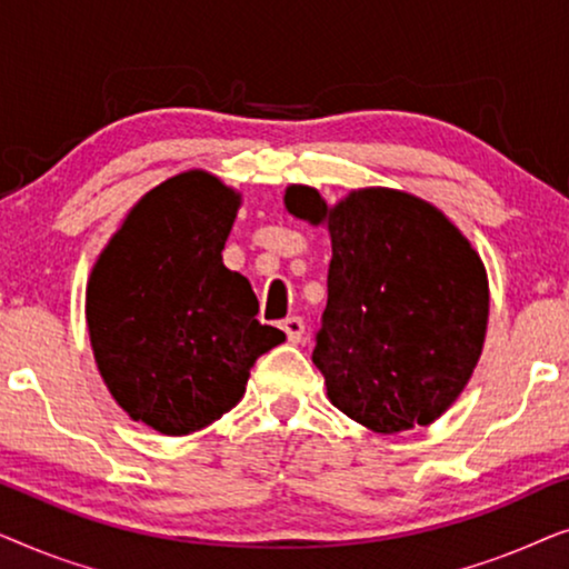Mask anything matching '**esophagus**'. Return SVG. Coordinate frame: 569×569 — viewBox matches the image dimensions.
I'll use <instances>...</instances> for the list:
<instances>
[{"instance_id": "obj_1", "label": "esophagus", "mask_w": 569, "mask_h": 569, "mask_svg": "<svg viewBox=\"0 0 569 569\" xmlns=\"http://www.w3.org/2000/svg\"><path fill=\"white\" fill-rule=\"evenodd\" d=\"M282 331L287 333V341H290V345H300L302 333H306V323H302L300 316H290L282 321Z\"/></svg>"}]
</instances>
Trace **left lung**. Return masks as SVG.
Here are the masks:
<instances>
[{"label":"left lung","mask_w":569,"mask_h":569,"mask_svg":"<svg viewBox=\"0 0 569 569\" xmlns=\"http://www.w3.org/2000/svg\"><path fill=\"white\" fill-rule=\"evenodd\" d=\"M284 209L331 236L313 349L329 401L380 435L432 425L485 349L489 282L477 248L430 201L386 186L329 207L313 186L292 183Z\"/></svg>","instance_id":"1"}]
</instances>
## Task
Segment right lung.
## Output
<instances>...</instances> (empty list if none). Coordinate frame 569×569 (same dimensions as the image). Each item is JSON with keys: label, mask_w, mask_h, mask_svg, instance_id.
<instances>
[{"label": "right lung", "mask_w": 569, "mask_h": 569, "mask_svg": "<svg viewBox=\"0 0 569 569\" xmlns=\"http://www.w3.org/2000/svg\"><path fill=\"white\" fill-rule=\"evenodd\" d=\"M240 204L217 176L183 170L129 209L92 263L84 318L100 378L134 422L170 438L228 415L253 362L284 341L222 263Z\"/></svg>", "instance_id": "1"}]
</instances>
